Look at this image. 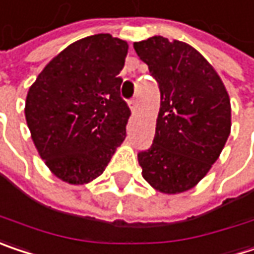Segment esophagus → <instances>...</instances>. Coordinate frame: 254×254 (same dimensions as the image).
Instances as JSON below:
<instances>
[{
    "label": "esophagus",
    "mask_w": 254,
    "mask_h": 254,
    "mask_svg": "<svg viewBox=\"0 0 254 254\" xmlns=\"http://www.w3.org/2000/svg\"><path fill=\"white\" fill-rule=\"evenodd\" d=\"M127 106H129V109H130L132 112H135V110H136V107H138V102H136V99H132V100L127 103Z\"/></svg>",
    "instance_id": "obj_1"
}]
</instances>
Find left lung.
I'll list each match as a JSON object with an SVG mask.
<instances>
[{"mask_svg":"<svg viewBox=\"0 0 254 254\" xmlns=\"http://www.w3.org/2000/svg\"><path fill=\"white\" fill-rule=\"evenodd\" d=\"M133 49L161 94L152 145L138 154L142 177L161 193L186 192L211 170L228 139V93L214 66L185 42L152 36Z\"/></svg>","mask_w":254,"mask_h":254,"instance_id":"1","label":"left lung"}]
</instances>
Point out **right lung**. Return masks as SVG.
Wrapping results in <instances>:
<instances>
[{
  "label": "right lung",
  "instance_id": "1",
  "mask_svg": "<svg viewBox=\"0 0 254 254\" xmlns=\"http://www.w3.org/2000/svg\"><path fill=\"white\" fill-rule=\"evenodd\" d=\"M127 43L109 33L71 43L29 88L26 122L40 158L62 182L90 183L127 136L119 77Z\"/></svg>",
  "mask_w": 254,
  "mask_h": 254
}]
</instances>
